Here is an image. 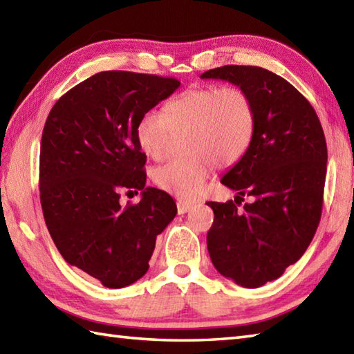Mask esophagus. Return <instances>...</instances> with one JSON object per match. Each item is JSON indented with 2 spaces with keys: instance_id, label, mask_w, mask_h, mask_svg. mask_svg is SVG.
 <instances>
[{
  "instance_id": "1",
  "label": "esophagus",
  "mask_w": 354,
  "mask_h": 354,
  "mask_svg": "<svg viewBox=\"0 0 354 354\" xmlns=\"http://www.w3.org/2000/svg\"><path fill=\"white\" fill-rule=\"evenodd\" d=\"M176 205H178V213L179 214H184V213L190 212L193 209V204L192 203H185V201H178Z\"/></svg>"
}]
</instances>
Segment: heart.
Returning <instances> with one entry per match:
<instances>
[{
  "mask_svg": "<svg viewBox=\"0 0 354 354\" xmlns=\"http://www.w3.org/2000/svg\"><path fill=\"white\" fill-rule=\"evenodd\" d=\"M254 109L238 87L189 88L164 106L149 110L136 124V140L149 158L167 151L171 133L189 130L185 149L190 156L170 159L153 171L159 189L183 199H195L214 167L238 162L254 135Z\"/></svg>",
  "mask_w": 354,
  "mask_h": 354,
  "instance_id": "obj_1",
  "label": "heart"
}]
</instances>
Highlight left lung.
I'll return each mask as SVG.
<instances>
[{
    "instance_id": "obj_1",
    "label": "left lung",
    "mask_w": 354,
    "mask_h": 354,
    "mask_svg": "<svg viewBox=\"0 0 354 354\" xmlns=\"http://www.w3.org/2000/svg\"><path fill=\"white\" fill-rule=\"evenodd\" d=\"M223 80L248 95L254 109L250 147L221 183L233 201L207 203L214 213L207 248L214 268L241 287L278 279L306 253L319 225L327 144L311 104L279 75L254 66H223L201 75Z\"/></svg>"
}]
</instances>
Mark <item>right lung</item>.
Segmentation results:
<instances>
[{
	"instance_id": "right-lung-1",
	"label": "right lung",
	"mask_w": 354,
	"mask_h": 354,
	"mask_svg": "<svg viewBox=\"0 0 354 354\" xmlns=\"http://www.w3.org/2000/svg\"><path fill=\"white\" fill-rule=\"evenodd\" d=\"M181 82L107 71L68 90L52 107L39 150V198L48 233L67 264L122 288L147 273L159 233L176 216L162 190L145 187L140 118ZM122 191L142 192L121 207Z\"/></svg>"
}]
</instances>
